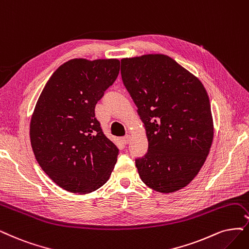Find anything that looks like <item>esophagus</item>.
<instances>
[{
    "label": "esophagus",
    "mask_w": 249,
    "mask_h": 249,
    "mask_svg": "<svg viewBox=\"0 0 249 249\" xmlns=\"http://www.w3.org/2000/svg\"><path fill=\"white\" fill-rule=\"evenodd\" d=\"M130 139H131V137H130V135H125L124 137H123V139H122V142L125 143V144H127V143H129V142H130Z\"/></svg>",
    "instance_id": "1"
}]
</instances>
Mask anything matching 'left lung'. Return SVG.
<instances>
[{
    "label": "left lung",
    "instance_id": "obj_1",
    "mask_svg": "<svg viewBox=\"0 0 249 249\" xmlns=\"http://www.w3.org/2000/svg\"><path fill=\"white\" fill-rule=\"evenodd\" d=\"M121 76L145 126L148 152L135 159L149 188L172 193L193 180L213 139L209 98L202 83L169 56L121 60Z\"/></svg>",
    "mask_w": 249,
    "mask_h": 249
}]
</instances>
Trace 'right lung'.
<instances>
[{
    "label": "right lung",
    "mask_w": 249,
    "mask_h": 249,
    "mask_svg": "<svg viewBox=\"0 0 249 249\" xmlns=\"http://www.w3.org/2000/svg\"><path fill=\"white\" fill-rule=\"evenodd\" d=\"M118 59H71L48 80L31 121L41 168L60 188L87 194L108 180L119 149L101 129L95 106L118 77Z\"/></svg>",
    "instance_id": "obj_1"
}]
</instances>
